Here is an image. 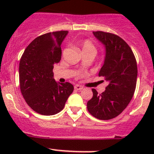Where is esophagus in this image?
Returning <instances> with one entry per match:
<instances>
[{"mask_svg": "<svg viewBox=\"0 0 154 154\" xmlns=\"http://www.w3.org/2000/svg\"><path fill=\"white\" fill-rule=\"evenodd\" d=\"M83 88V87L80 86V85H76V86H74V89L75 90H82Z\"/></svg>", "mask_w": 154, "mask_h": 154, "instance_id": "obj_1", "label": "esophagus"}]
</instances>
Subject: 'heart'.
<instances>
[{"instance_id": "b5f03b06", "label": "heart", "mask_w": 154, "mask_h": 154, "mask_svg": "<svg viewBox=\"0 0 154 154\" xmlns=\"http://www.w3.org/2000/svg\"><path fill=\"white\" fill-rule=\"evenodd\" d=\"M79 46L81 48L83 54L86 52H96V49L93 43L88 39L82 40L79 42Z\"/></svg>"}]
</instances>
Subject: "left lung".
Returning a JSON list of instances; mask_svg holds the SVG:
<instances>
[{
	"instance_id": "1",
	"label": "left lung",
	"mask_w": 154,
	"mask_h": 154,
	"mask_svg": "<svg viewBox=\"0 0 154 154\" xmlns=\"http://www.w3.org/2000/svg\"><path fill=\"white\" fill-rule=\"evenodd\" d=\"M93 34L106 49L104 63L98 75L104 77L109 84L101 94L91 89L93 97L87 102V109L96 119L109 120L120 115L133 97L137 80V63L131 48L119 35L103 31Z\"/></svg>"
}]
</instances>
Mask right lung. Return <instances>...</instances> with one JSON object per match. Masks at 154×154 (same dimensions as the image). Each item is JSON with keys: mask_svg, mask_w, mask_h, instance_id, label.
Instances as JSON below:
<instances>
[{"mask_svg": "<svg viewBox=\"0 0 154 154\" xmlns=\"http://www.w3.org/2000/svg\"><path fill=\"white\" fill-rule=\"evenodd\" d=\"M67 30L48 32L35 38L27 46L19 63L21 94L28 106L44 116H53L64 108L74 91L70 83L54 78L53 68L61 60V44Z\"/></svg>", "mask_w": 154, "mask_h": 154, "instance_id": "add662e5", "label": "right lung"}]
</instances>
